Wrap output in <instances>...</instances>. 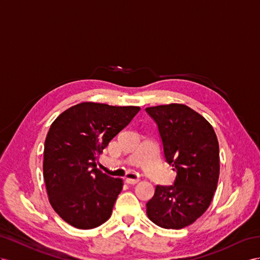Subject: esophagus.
<instances>
[{
	"label": "esophagus",
	"instance_id": "1",
	"mask_svg": "<svg viewBox=\"0 0 260 260\" xmlns=\"http://www.w3.org/2000/svg\"><path fill=\"white\" fill-rule=\"evenodd\" d=\"M125 181H126V183H128V184H135V183H137V182H138V179L126 178V179H125Z\"/></svg>",
	"mask_w": 260,
	"mask_h": 260
}]
</instances>
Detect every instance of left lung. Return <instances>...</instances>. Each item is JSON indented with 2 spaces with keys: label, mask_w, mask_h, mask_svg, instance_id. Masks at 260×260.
<instances>
[{
  "label": "left lung",
  "mask_w": 260,
  "mask_h": 260,
  "mask_svg": "<svg viewBox=\"0 0 260 260\" xmlns=\"http://www.w3.org/2000/svg\"><path fill=\"white\" fill-rule=\"evenodd\" d=\"M158 126L165 159L177 172L172 185H157L146 204L151 222L180 230L208 210L217 188L219 148L214 129L199 113L172 103L145 109Z\"/></svg>",
  "instance_id": "8db88e82"
}]
</instances>
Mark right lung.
Segmentation results:
<instances>
[{
	"label": "right lung",
	"mask_w": 260,
	"mask_h": 260,
	"mask_svg": "<svg viewBox=\"0 0 260 260\" xmlns=\"http://www.w3.org/2000/svg\"><path fill=\"white\" fill-rule=\"evenodd\" d=\"M139 110L83 102L51 124L44 148L46 190L52 209L73 228L91 230L110 218L123 180L99 170L98 157Z\"/></svg>",
	"instance_id": "right-lung-1"
}]
</instances>
